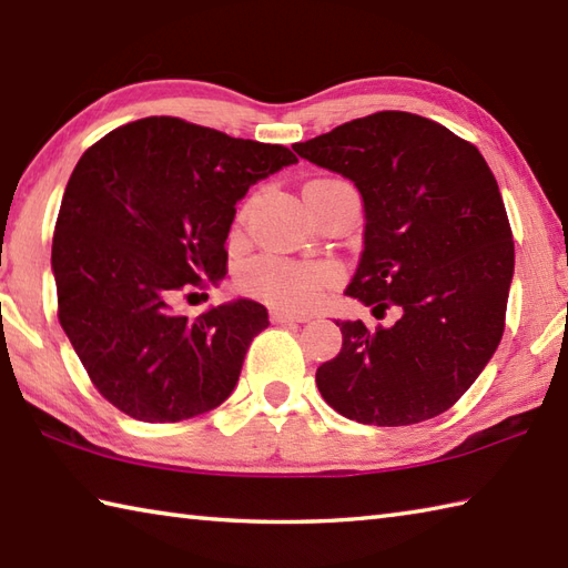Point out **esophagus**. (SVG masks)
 Returning a JSON list of instances; mask_svg holds the SVG:
<instances>
[{
  "instance_id": "1",
  "label": "esophagus",
  "mask_w": 568,
  "mask_h": 568,
  "mask_svg": "<svg viewBox=\"0 0 568 568\" xmlns=\"http://www.w3.org/2000/svg\"><path fill=\"white\" fill-rule=\"evenodd\" d=\"M271 320L273 323H307V315H295V313H287V311H271Z\"/></svg>"
}]
</instances>
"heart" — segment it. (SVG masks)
<instances>
[{"mask_svg":"<svg viewBox=\"0 0 568 568\" xmlns=\"http://www.w3.org/2000/svg\"><path fill=\"white\" fill-rule=\"evenodd\" d=\"M339 281L343 271L333 261H291V257H261L245 267L241 277L251 295L295 313L313 311Z\"/></svg>","mask_w":568,"mask_h":568,"instance_id":"heart-1","label":"heart"}]
</instances>
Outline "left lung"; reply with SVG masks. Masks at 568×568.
Listing matches in <instances>:
<instances>
[{"label": "left lung", "mask_w": 568, "mask_h": 568, "mask_svg": "<svg viewBox=\"0 0 568 568\" xmlns=\"http://www.w3.org/2000/svg\"><path fill=\"white\" fill-rule=\"evenodd\" d=\"M355 183L365 251L347 295L392 327L339 325L343 349L317 367L329 407L377 427L417 425L471 387L504 333L514 241L497 179L477 146L437 121L377 111L293 146Z\"/></svg>", "instance_id": "obj_1"}]
</instances>
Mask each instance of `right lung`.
I'll return each mask as SVG.
<instances>
[{"instance_id":"right-lung-1","label":"right lung","mask_w":568,"mask_h":568,"mask_svg":"<svg viewBox=\"0 0 568 568\" xmlns=\"http://www.w3.org/2000/svg\"><path fill=\"white\" fill-rule=\"evenodd\" d=\"M291 163L293 151L277 143L176 116L131 121L79 159L51 271L59 323L113 407L181 422L231 397L267 311L239 297L185 317L173 301L223 281L235 203Z\"/></svg>"}]
</instances>
